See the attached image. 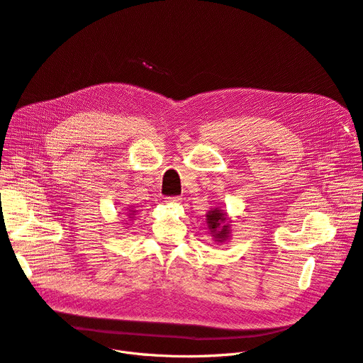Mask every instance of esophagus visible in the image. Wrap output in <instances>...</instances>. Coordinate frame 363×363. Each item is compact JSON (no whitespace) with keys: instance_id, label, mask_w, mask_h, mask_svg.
<instances>
[{"instance_id":"obj_1","label":"esophagus","mask_w":363,"mask_h":363,"mask_svg":"<svg viewBox=\"0 0 363 363\" xmlns=\"http://www.w3.org/2000/svg\"><path fill=\"white\" fill-rule=\"evenodd\" d=\"M181 196H168V198H165V202L167 203H178V202H181Z\"/></svg>"}]
</instances>
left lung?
<instances>
[{"instance_id": "1", "label": "left lung", "mask_w": 363, "mask_h": 363, "mask_svg": "<svg viewBox=\"0 0 363 363\" xmlns=\"http://www.w3.org/2000/svg\"><path fill=\"white\" fill-rule=\"evenodd\" d=\"M206 227L213 234L216 242H225L231 238V220L221 208H211L206 213Z\"/></svg>"}]
</instances>
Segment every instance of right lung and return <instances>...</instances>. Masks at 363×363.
Masks as SVG:
<instances>
[{"label": "right lung", "instance_id": "right-lung-1", "mask_svg": "<svg viewBox=\"0 0 363 363\" xmlns=\"http://www.w3.org/2000/svg\"><path fill=\"white\" fill-rule=\"evenodd\" d=\"M125 214V220H126V223L125 224H129V223H132L133 220H136L135 218V216H136V211L133 210V208H126V213H123Z\"/></svg>", "mask_w": 363, "mask_h": 363}]
</instances>
